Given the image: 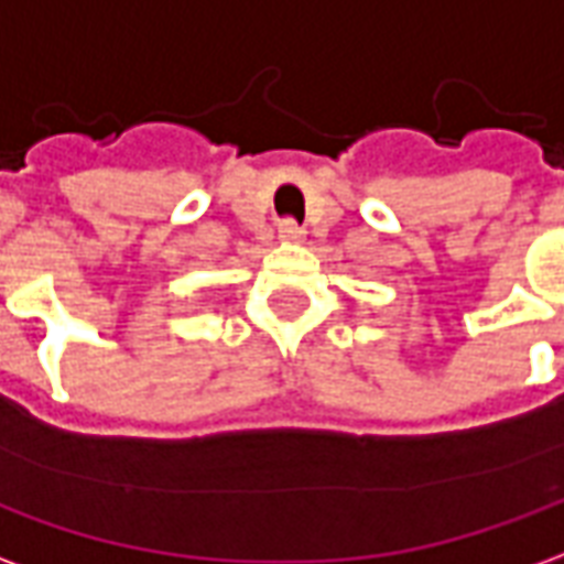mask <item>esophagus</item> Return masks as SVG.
Segmentation results:
<instances>
[{"label":"esophagus","instance_id":"esophagus-1","mask_svg":"<svg viewBox=\"0 0 564 564\" xmlns=\"http://www.w3.org/2000/svg\"><path fill=\"white\" fill-rule=\"evenodd\" d=\"M278 232H281L283 241H299V238L305 235V229H302V226H299L293 217H286V220L278 223Z\"/></svg>","mask_w":564,"mask_h":564}]
</instances>
